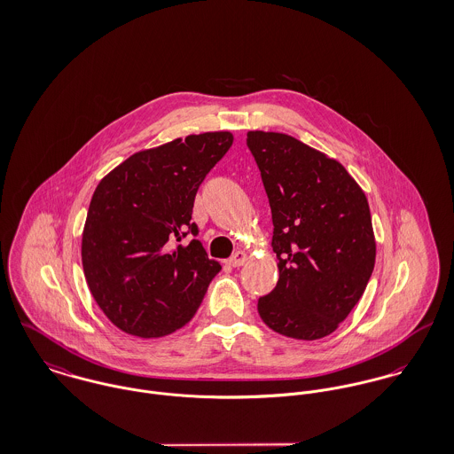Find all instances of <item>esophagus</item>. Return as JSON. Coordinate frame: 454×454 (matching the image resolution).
Listing matches in <instances>:
<instances>
[{"mask_svg":"<svg viewBox=\"0 0 454 454\" xmlns=\"http://www.w3.org/2000/svg\"><path fill=\"white\" fill-rule=\"evenodd\" d=\"M248 260V255H247V252H243V250H238L231 259L227 260V263L229 265H232V267H239V265H243L245 262Z\"/></svg>","mask_w":454,"mask_h":454,"instance_id":"1","label":"esophagus"}]
</instances>
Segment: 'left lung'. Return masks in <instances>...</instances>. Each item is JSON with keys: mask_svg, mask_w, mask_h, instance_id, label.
I'll return each mask as SVG.
<instances>
[{"mask_svg": "<svg viewBox=\"0 0 454 454\" xmlns=\"http://www.w3.org/2000/svg\"><path fill=\"white\" fill-rule=\"evenodd\" d=\"M272 213L276 288L259 299L274 332L315 340L351 313L371 279L376 238L367 197L340 162L294 136L247 134Z\"/></svg>", "mask_w": 454, "mask_h": 454, "instance_id": "left-lung-1", "label": "left lung"}]
</instances>
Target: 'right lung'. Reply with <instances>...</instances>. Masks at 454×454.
<instances>
[{
    "mask_svg": "<svg viewBox=\"0 0 454 454\" xmlns=\"http://www.w3.org/2000/svg\"><path fill=\"white\" fill-rule=\"evenodd\" d=\"M232 141L216 130L136 152L96 187L82 265L94 301L122 332L150 339L182 328L220 272L200 241H176L197 236V189Z\"/></svg>",
    "mask_w": 454,
    "mask_h": 454,
    "instance_id": "1",
    "label": "right lung"
}]
</instances>
